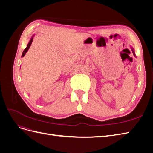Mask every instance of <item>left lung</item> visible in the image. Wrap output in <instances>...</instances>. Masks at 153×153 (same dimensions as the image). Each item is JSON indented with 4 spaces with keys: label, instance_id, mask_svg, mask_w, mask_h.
Instances as JSON below:
<instances>
[{
    "label": "left lung",
    "instance_id": "1",
    "mask_svg": "<svg viewBox=\"0 0 153 153\" xmlns=\"http://www.w3.org/2000/svg\"><path fill=\"white\" fill-rule=\"evenodd\" d=\"M131 50H132V52H133V55H134V56H135V52H134V49L133 48V47H131Z\"/></svg>",
    "mask_w": 153,
    "mask_h": 153
}]
</instances>
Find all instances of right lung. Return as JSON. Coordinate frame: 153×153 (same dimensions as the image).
<instances>
[{
    "instance_id": "1",
    "label": "right lung",
    "mask_w": 153,
    "mask_h": 153,
    "mask_svg": "<svg viewBox=\"0 0 153 153\" xmlns=\"http://www.w3.org/2000/svg\"><path fill=\"white\" fill-rule=\"evenodd\" d=\"M34 35L32 36V38H30V41H29V42L28 45H27V46L26 48H25V49L24 50V52H23V53H22V57L25 56V53L27 52V51H28V50L29 49V48H30V45H31V44H32V40H33V37H34Z\"/></svg>"
}]
</instances>
